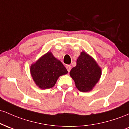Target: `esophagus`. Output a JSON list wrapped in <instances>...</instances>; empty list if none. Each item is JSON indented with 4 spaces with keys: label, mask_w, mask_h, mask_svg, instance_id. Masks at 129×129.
Listing matches in <instances>:
<instances>
[{
    "label": "esophagus",
    "mask_w": 129,
    "mask_h": 129,
    "mask_svg": "<svg viewBox=\"0 0 129 129\" xmlns=\"http://www.w3.org/2000/svg\"><path fill=\"white\" fill-rule=\"evenodd\" d=\"M66 69H67V70L68 72H70V71L71 69H72V67H71L70 66H66Z\"/></svg>",
    "instance_id": "obj_1"
}]
</instances>
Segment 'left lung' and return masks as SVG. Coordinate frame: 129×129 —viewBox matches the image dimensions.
<instances>
[{
	"label": "left lung",
	"instance_id": "8db88e82",
	"mask_svg": "<svg viewBox=\"0 0 129 129\" xmlns=\"http://www.w3.org/2000/svg\"><path fill=\"white\" fill-rule=\"evenodd\" d=\"M101 74V69L96 61L84 51L77 59L76 66L70 72L76 87L82 92L91 91L100 79Z\"/></svg>",
	"mask_w": 129,
	"mask_h": 129
}]
</instances>
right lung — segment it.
Wrapping results in <instances>:
<instances>
[{
    "instance_id": "obj_1",
    "label": "right lung",
    "mask_w": 129,
    "mask_h": 129,
    "mask_svg": "<svg viewBox=\"0 0 129 129\" xmlns=\"http://www.w3.org/2000/svg\"><path fill=\"white\" fill-rule=\"evenodd\" d=\"M30 73L36 85L41 89L54 86L59 76L68 73L62 63L48 51L32 63Z\"/></svg>"
}]
</instances>
